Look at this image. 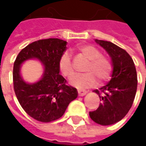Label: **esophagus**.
Here are the masks:
<instances>
[{"instance_id":"1","label":"esophagus","mask_w":146,"mask_h":146,"mask_svg":"<svg viewBox=\"0 0 146 146\" xmlns=\"http://www.w3.org/2000/svg\"><path fill=\"white\" fill-rule=\"evenodd\" d=\"M86 94H87V91L81 90V89H78V94H79V96H83V95H85Z\"/></svg>"}]
</instances>
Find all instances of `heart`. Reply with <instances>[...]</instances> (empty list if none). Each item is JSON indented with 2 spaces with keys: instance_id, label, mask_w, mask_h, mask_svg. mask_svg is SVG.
Here are the masks:
<instances>
[{
  "instance_id": "1",
  "label": "heart",
  "mask_w": 146,
  "mask_h": 146,
  "mask_svg": "<svg viewBox=\"0 0 146 146\" xmlns=\"http://www.w3.org/2000/svg\"><path fill=\"white\" fill-rule=\"evenodd\" d=\"M79 51L83 57H85L88 63L84 67L86 74L76 75L72 78V84L79 88H85L93 86L96 82V78L99 81L108 80L112 72V64L109 58L102 55L99 49L90 44L80 46ZM58 68L62 75L70 79L74 74L72 58L69 52H65L60 56L58 60Z\"/></svg>"
}]
</instances>
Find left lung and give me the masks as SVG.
Here are the masks:
<instances>
[{"mask_svg": "<svg viewBox=\"0 0 146 146\" xmlns=\"http://www.w3.org/2000/svg\"><path fill=\"white\" fill-rule=\"evenodd\" d=\"M95 41L111 57L113 72L107 85L94 90L102 102L96 110L89 112V116L98 124L110 125L121 121L131 108L137 87V71L125 50L109 41Z\"/></svg>", "mask_w": 146, "mask_h": 146, "instance_id": "1", "label": "left lung"}]
</instances>
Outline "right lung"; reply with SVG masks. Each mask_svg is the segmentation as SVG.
Instances as JSON below:
<instances>
[{
	"instance_id": "1",
	"label": "right lung",
	"mask_w": 146,
	"mask_h": 146,
	"mask_svg": "<svg viewBox=\"0 0 146 146\" xmlns=\"http://www.w3.org/2000/svg\"><path fill=\"white\" fill-rule=\"evenodd\" d=\"M66 50V42L58 38L41 39L28 44L14 62V90L20 105L32 118L43 123L55 121L62 116L69 103L77 98V89L66 84L59 74L58 60ZM30 58L40 60L45 66L42 79L28 84L21 78L20 66Z\"/></svg>"
}]
</instances>
